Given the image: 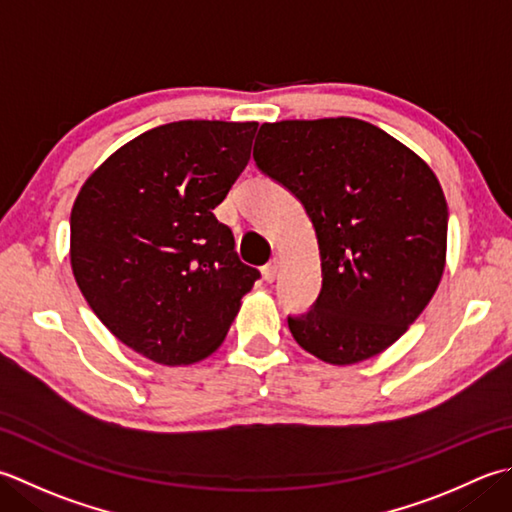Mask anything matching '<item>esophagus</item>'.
<instances>
[{"instance_id":"esophagus-1","label":"esophagus","mask_w":512,"mask_h":512,"mask_svg":"<svg viewBox=\"0 0 512 512\" xmlns=\"http://www.w3.org/2000/svg\"><path fill=\"white\" fill-rule=\"evenodd\" d=\"M262 273H264L266 282H275V277H277V273H279V259H275V257L270 259V262L264 266Z\"/></svg>"}]
</instances>
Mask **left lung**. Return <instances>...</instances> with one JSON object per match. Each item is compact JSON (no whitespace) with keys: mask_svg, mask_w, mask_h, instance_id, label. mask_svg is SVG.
I'll use <instances>...</instances> for the list:
<instances>
[{"mask_svg":"<svg viewBox=\"0 0 512 512\" xmlns=\"http://www.w3.org/2000/svg\"><path fill=\"white\" fill-rule=\"evenodd\" d=\"M253 157L302 202L322 257L315 304L288 315L295 342L339 366L395 344L444 273L448 206L433 170L353 117L264 124Z\"/></svg>","mask_w":512,"mask_h":512,"instance_id":"left-lung-1","label":"left lung"}]
</instances>
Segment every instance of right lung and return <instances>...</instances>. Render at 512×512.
<instances>
[{"mask_svg":"<svg viewBox=\"0 0 512 512\" xmlns=\"http://www.w3.org/2000/svg\"><path fill=\"white\" fill-rule=\"evenodd\" d=\"M255 122L186 119L110 155L70 213V266L93 313L157 364L208 357L259 270L213 208L250 159Z\"/></svg>","mask_w":512,"mask_h":512,"instance_id":"add662e5","label":"right lung"}]
</instances>
